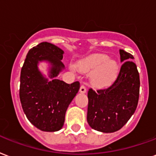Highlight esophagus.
Segmentation results:
<instances>
[{
	"label": "esophagus",
	"mask_w": 156,
	"mask_h": 156,
	"mask_svg": "<svg viewBox=\"0 0 156 156\" xmlns=\"http://www.w3.org/2000/svg\"><path fill=\"white\" fill-rule=\"evenodd\" d=\"M79 91H80L81 93H86V92H87L86 87L84 86V85H82V86L80 87V89H79Z\"/></svg>",
	"instance_id": "obj_1"
}]
</instances>
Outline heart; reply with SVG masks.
I'll return each mask as SVG.
<instances>
[{
	"label": "heart",
	"mask_w": 156,
	"mask_h": 156,
	"mask_svg": "<svg viewBox=\"0 0 156 156\" xmlns=\"http://www.w3.org/2000/svg\"><path fill=\"white\" fill-rule=\"evenodd\" d=\"M76 68L83 73L91 72L90 82L96 87L110 85L119 73L118 63L104 54L90 55L78 61Z\"/></svg>",
	"instance_id": "1"
}]
</instances>
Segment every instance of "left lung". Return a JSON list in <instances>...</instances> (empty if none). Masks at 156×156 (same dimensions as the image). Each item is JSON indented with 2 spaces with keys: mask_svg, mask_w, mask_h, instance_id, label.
Segmentation results:
<instances>
[{
  "mask_svg": "<svg viewBox=\"0 0 156 156\" xmlns=\"http://www.w3.org/2000/svg\"><path fill=\"white\" fill-rule=\"evenodd\" d=\"M121 65L116 80L108 88L87 93V120L91 128L102 133L119 130L129 120L137 106L140 78L133 55L119 50Z\"/></svg>",
  "mask_w": 156,
  "mask_h": 156,
  "instance_id": "1",
  "label": "left lung"
}]
</instances>
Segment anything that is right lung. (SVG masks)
Masks as SVG:
<instances>
[{
  "mask_svg": "<svg viewBox=\"0 0 156 156\" xmlns=\"http://www.w3.org/2000/svg\"><path fill=\"white\" fill-rule=\"evenodd\" d=\"M64 51L49 42H41L27 54L20 73V98L23 112L33 125L44 132H56L65 123V113L78 93L80 83L68 84L56 79L65 69ZM41 61L51 64L50 81L38 69Z\"/></svg>",
  "mask_w": 156,
  "mask_h": 156,
  "instance_id": "right-lung-1",
  "label": "right lung"
}]
</instances>
